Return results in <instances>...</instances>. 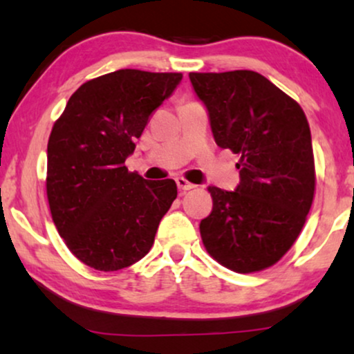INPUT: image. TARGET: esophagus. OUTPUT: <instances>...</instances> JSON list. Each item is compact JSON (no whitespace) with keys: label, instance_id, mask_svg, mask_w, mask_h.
<instances>
[{"label":"esophagus","instance_id":"34e87169","mask_svg":"<svg viewBox=\"0 0 354 354\" xmlns=\"http://www.w3.org/2000/svg\"><path fill=\"white\" fill-rule=\"evenodd\" d=\"M176 184H178V189L183 190V192H186V190H190L195 187V184L189 183L187 179H184V178H176Z\"/></svg>","mask_w":354,"mask_h":354}]
</instances>
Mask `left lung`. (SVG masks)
<instances>
[{"instance_id": "8db88e82", "label": "left lung", "mask_w": 354, "mask_h": 354, "mask_svg": "<svg viewBox=\"0 0 354 354\" xmlns=\"http://www.w3.org/2000/svg\"><path fill=\"white\" fill-rule=\"evenodd\" d=\"M221 148L239 156L241 181L209 186L211 214L200 222L209 254L234 272L276 265L298 239L315 195L310 127L301 105L254 71L190 72Z\"/></svg>"}]
</instances>
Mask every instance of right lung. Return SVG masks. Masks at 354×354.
<instances>
[{"label":"right lung","mask_w":354,"mask_h":354,"mask_svg":"<svg viewBox=\"0 0 354 354\" xmlns=\"http://www.w3.org/2000/svg\"><path fill=\"white\" fill-rule=\"evenodd\" d=\"M181 78V72H110L83 83L55 121L47 145L50 212L67 249L89 268L118 271L153 248L176 183L147 181L124 162Z\"/></svg>","instance_id":"add662e5"}]
</instances>
